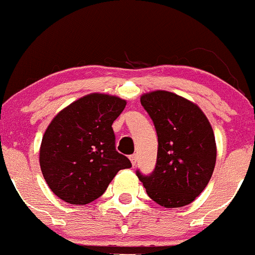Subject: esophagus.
I'll return each mask as SVG.
<instances>
[{"instance_id": "34e87169", "label": "esophagus", "mask_w": 255, "mask_h": 255, "mask_svg": "<svg viewBox=\"0 0 255 255\" xmlns=\"http://www.w3.org/2000/svg\"><path fill=\"white\" fill-rule=\"evenodd\" d=\"M130 161H131V164L132 165H136V161H137V156H136V154H132V155H130Z\"/></svg>"}]
</instances>
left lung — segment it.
Returning <instances> with one entry per match:
<instances>
[{"label": "left lung", "instance_id": "obj_1", "mask_svg": "<svg viewBox=\"0 0 255 255\" xmlns=\"http://www.w3.org/2000/svg\"><path fill=\"white\" fill-rule=\"evenodd\" d=\"M140 101L154 121L159 147L154 173L142 176L137 171V178L159 205L185 207L200 195L214 171L212 125L195 103L170 91H150Z\"/></svg>", "mask_w": 255, "mask_h": 255}]
</instances>
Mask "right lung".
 <instances>
[{
	"instance_id": "obj_1",
	"label": "right lung",
	"mask_w": 255,
	"mask_h": 255,
	"mask_svg": "<svg viewBox=\"0 0 255 255\" xmlns=\"http://www.w3.org/2000/svg\"><path fill=\"white\" fill-rule=\"evenodd\" d=\"M126 100L93 93L62 109L48 124L40 146V166L52 193L74 205L94 202L119 170L131 162L115 149L111 128Z\"/></svg>"
}]
</instances>
